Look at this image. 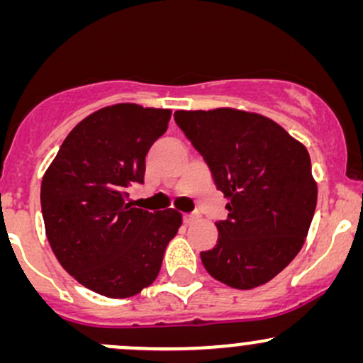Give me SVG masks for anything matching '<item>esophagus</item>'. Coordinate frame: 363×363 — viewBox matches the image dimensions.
I'll return each instance as SVG.
<instances>
[{
  "label": "esophagus",
  "instance_id": "34e87169",
  "mask_svg": "<svg viewBox=\"0 0 363 363\" xmlns=\"http://www.w3.org/2000/svg\"><path fill=\"white\" fill-rule=\"evenodd\" d=\"M182 218H184V223L186 225H189V223H193L196 218H198V215H196V213H184V216H182Z\"/></svg>",
  "mask_w": 363,
  "mask_h": 363
}]
</instances>
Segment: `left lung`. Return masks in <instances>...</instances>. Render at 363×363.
<instances>
[{
  "mask_svg": "<svg viewBox=\"0 0 363 363\" xmlns=\"http://www.w3.org/2000/svg\"><path fill=\"white\" fill-rule=\"evenodd\" d=\"M177 126L201 153L228 199L218 240L201 252L215 280L251 290L273 280L306 242L318 203L311 157L280 124L230 107L176 111Z\"/></svg>",
  "mask_w": 363,
  "mask_h": 363,
  "instance_id": "8db88e82",
  "label": "left lung"
}]
</instances>
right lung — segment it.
<instances>
[{
  "instance_id": "add662e5",
  "label": "right lung",
  "mask_w": 363,
  "mask_h": 363,
  "mask_svg": "<svg viewBox=\"0 0 363 363\" xmlns=\"http://www.w3.org/2000/svg\"><path fill=\"white\" fill-rule=\"evenodd\" d=\"M170 109L116 104L86 116L54 157L40 184L45 235L78 283L128 298L155 281L182 215L133 208L126 189L143 182L145 157L167 131Z\"/></svg>"
}]
</instances>
